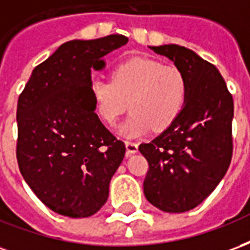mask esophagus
Masks as SVG:
<instances>
[{
  "instance_id": "esophagus-1",
  "label": "esophagus",
  "mask_w": 250,
  "mask_h": 250,
  "mask_svg": "<svg viewBox=\"0 0 250 250\" xmlns=\"http://www.w3.org/2000/svg\"><path fill=\"white\" fill-rule=\"evenodd\" d=\"M125 150H127V155H131V154H135L138 152V145L135 142H125Z\"/></svg>"
}]
</instances>
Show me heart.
<instances>
[{"label": "heart", "mask_w": 250, "mask_h": 250, "mask_svg": "<svg viewBox=\"0 0 250 250\" xmlns=\"http://www.w3.org/2000/svg\"><path fill=\"white\" fill-rule=\"evenodd\" d=\"M89 93L95 114L108 125L119 120L130 102L132 112L119 131L125 138H135L152 127L163 131L173 125L185 107L188 85L177 66L134 57L115 66L111 82L93 77Z\"/></svg>", "instance_id": "obj_1"}]
</instances>
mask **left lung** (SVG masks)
Returning a JSON list of instances; mask_svg holds the SVG:
<instances>
[{
    "label": "left lung",
    "instance_id": "left-lung-1",
    "mask_svg": "<svg viewBox=\"0 0 250 250\" xmlns=\"http://www.w3.org/2000/svg\"><path fill=\"white\" fill-rule=\"evenodd\" d=\"M184 73L186 103L177 120L139 151L148 162L147 201L166 213H184L209 197L233 154V98L218 69L185 46H150Z\"/></svg>",
    "mask_w": 250,
    "mask_h": 250
}]
</instances>
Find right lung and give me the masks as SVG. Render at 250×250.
<instances>
[{
	"label": "right lung",
	"instance_id": "1",
	"mask_svg": "<svg viewBox=\"0 0 250 250\" xmlns=\"http://www.w3.org/2000/svg\"><path fill=\"white\" fill-rule=\"evenodd\" d=\"M123 35L72 40L32 72L17 103V162L25 182L59 214L84 218L107 202L125 146L93 109L91 69L125 45Z\"/></svg>",
	"mask_w": 250,
	"mask_h": 250
}]
</instances>
